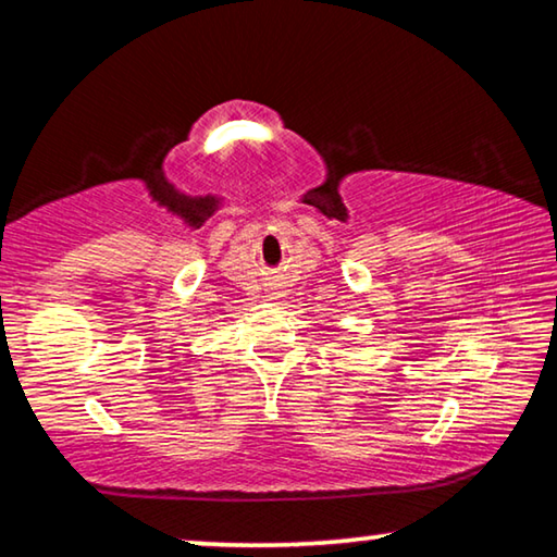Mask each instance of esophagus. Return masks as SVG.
<instances>
[{
	"label": "esophagus",
	"instance_id": "1",
	"mask_svg": "<svg viewBox=\"0 0 557 557\" xmlns=\"http://www.w3.org/2000/svg\"><path fill=\"white\" fill-rule=\"evenodd\" d=\"M268 297H270V299H277V297H280V292H270Z\"/></svg>",
	"mask_w": 557,
	"mask_h": 557
}]
</instances>
